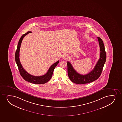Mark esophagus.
Instances as JSON below:
<instances>
[{"mask_svg":"<svg viewBox=\"0 0 122 122\" xmlns=\"http://www.w3.org/2000/svg\"><path fill=\"white\" fill-rule=\"evenodd\" d=\"M68 56L66 54H64L63 55V56H62V58L63 59H64V60H67L68 59Z\"/></svg>","mask_w":122,"mask_h":122,"instance_id":"esophagus-1","label":"esophagus"}]
</instances>
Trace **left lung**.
<instances>
[{
	"instance_id": "left-lung-1",
	"label": "left lung",
	"mask_w": 122,
	"mask_h": 122,
	"mask_svg": "<svg viewBox=\"0 0 122 122\" xmlns=\"http://www.w3.org/2000/svg\"><path fill=\"white\" fill-rule=\"evenodd\" d=\"M100 48V57L93 70L86 75H81L75 70L71 64L67 62L68 75L69 79L73 83L84 84L90 83L97 80L101 75L103 66L106 60V53L105 46L102 39L97 37Z\"/></svg>"
}]
</instances>
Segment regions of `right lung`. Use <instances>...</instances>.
I'll return each mask as SVG.
<instances>
[{
	"instance_id": "obj_1",
	"label": "right lung",
	"mask_w": 122,
	"mask_h": 122,
	"mask_svg": "<svg viewBox=\"0 0 122 122\" xmlns=\"http://www.w3.org/2000/svg\"><path fill=\"white\" fill-rule=\"evenodd\" d=\"M30 33H31V32H27L26 33L23 35L20 39L18 44L17 45V49L15 54V62L18 68L20 75L25 80L28 82H30V83L35 84H45L48 82L49 80H50L51 79L53 75V71L54 70L55 68L56 67V66L59 63V61L58 60L56 62H55L49 68L47 73L45 74L42 76H33L26 71L25 70V69L23 68L21 64L20 63V58H19L20 51V46H21L23 38L25 37L26 35H27L28 34Z\"/></svg>"
}]
</instances>
